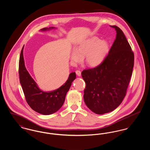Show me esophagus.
I'll return each instance as SVG.
<instances>
[{"instance_id": "1", "label": "esophagus", "mask_w": 150, "mask_h": 150, "mask_svg": "<svg viewBox=\"0 0 150 150\" xmlns=\"http://www.w3.org/2000/svg\"><path fill=\"white\" fill-rule=\"evenodd\" d=\"M75 72H76V75L78 76H81V71H80V70H76V71H75Z\"/></svg>"}]
</instances>
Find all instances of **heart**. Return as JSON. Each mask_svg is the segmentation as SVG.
I'll return each instance as SVG.
<instances>
[{"mask_svg": "<svg viewBox=\"0 0 150 150\" xmlns=\"http://www.w3.org/2000/svg\"><path fill=\"white\" fill-rule=\"evenodd\" d=\"M108 50L109 46L106 41L94 36L80 43L72 52L71 58L73 62H79L85 57L86 64L95 67L103 61Z\"/></svg>", "mask_w": 150, "mask_h": 150, "instance_id": "1", "label": "heart"}]
</instances>
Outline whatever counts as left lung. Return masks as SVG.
Wrapping results in <instances>:
<instances>
[{
	"label": "left lung",
	"instance_id": "obj_1",
	"mask_svg": "<svg viewBox=\"0 0 150 150\" xmlns=\"http://www.w3.org/2000/svg\"><path fill=\"white\" fill-rule=\"evenodd\" d=\"M110 26L116 36L108 54L99 65L81 72L84 102L97 114L111 112L121 104L134 67V53L124 33L117 26Z\"/></svg>",
	"mask_w": 150,
	"mask_h": 150
}]
</instances>
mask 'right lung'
I'll use <instances>...</instances> for the list:
<instances>
[{"label": "right lung", "instance_id": "right-lung-1", "mask_svg": "<svg viewBox=\"0 0 150 150\" xmlns=\"http://www.w3.org/2000/svg\"><path fill=\"white\" fill-rule=\"evenodd\" d=\"M54 28H50L53 29ZM44 28L42 30H46ZM22 49L18 67L20 81L28 104L33 110L43 115H50L57 111L62 106L66 93L71 86L72 82L76 78L75 72L70 74L69 77L62 86L57 90L50 92H44L40 90L37 84L27 71L23 57Z\"/></svg>", "mask_w": 150, "mask_h": 150}]
</instances>
